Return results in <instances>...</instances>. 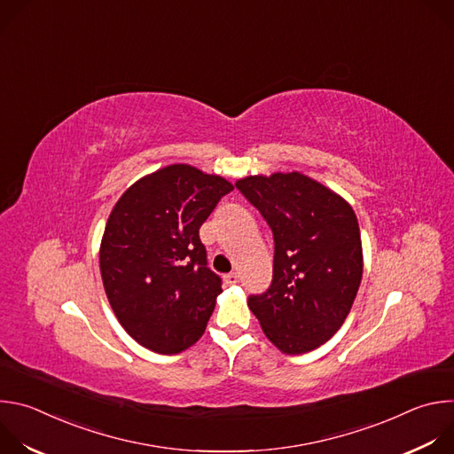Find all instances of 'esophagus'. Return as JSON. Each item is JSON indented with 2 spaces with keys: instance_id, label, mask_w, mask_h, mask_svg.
<instances>
[{
  "instance_id": "esophagus-1",
  "label": "esophagus",
  "mask_w": 454,
  "mask_h": 454,
  "mask_svg": "<svg viewBox=\"0 0 454 454\" xmlns=\"http://www.w3.org/2000/svg\"><path fill=\"white\" fill-rule=\"evenodd\" d=\"M224 282H226V284H230V286H235V284H239V282H240V277H239L237 273H230V275H226V277H224Z\"/></svg>"
}]
</instances>
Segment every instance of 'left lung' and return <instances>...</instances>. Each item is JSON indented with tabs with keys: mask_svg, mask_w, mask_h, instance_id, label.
<instances>
[{
	"mask_svg": "<svg viewBox=\"0 0 454 454\" xmlns=\"http://www.w3.org/2000/svg\"><path fill=\"white\" fill-rule=\"evenodd\" d=\"M275 239L273 280L247 305L284 354L327 343L345 323L363 277L357 217L336 192L300 172L235 183Z\"/></svg>",
	"mask_w": 454,
	"mask_h": 454,
	"instance_id": "obj_1",
	"label": "left lung"
}]
</instances>
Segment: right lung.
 <instances>
[{
  "instance_id": "obj_1",
  "label": "right lung",
  "mask_w": 454,
  "mask_h": 454,
  "mask_svg": "<svg viewBox=\"0 0 454 454\" xmlns=\"http://www.w3.org/2000/svg\"><path fill=\"white\" fill-rule=\"evenodd\" d=\"M233 184L184 163L163 167L116 201L100 244L107 300L127 334L158 354L196 343L223 293L200 228Z\"/></svg>"
}]
</instances>
